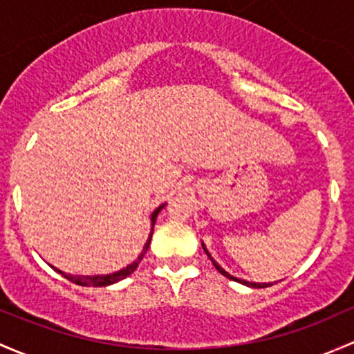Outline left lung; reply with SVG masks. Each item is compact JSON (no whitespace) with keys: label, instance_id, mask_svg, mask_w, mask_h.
<instances>
[{"label":"left lung","instance_id":"1","mask_svg":"<svg viewBox=\"0 0 354 354\" xmlns=\"http://www.w3.org/2000/svg\"><path fill=\"white\" fill-rule=\"evenodd\" d=\"M202 248H203V251H205V252H207V256H208V258H210V261H212V263H214L215 270H217V271H218V273H222V274H224V277H225V278H229V280H234V281H239V283H243V285H245V286H251V288H265V286H270V285H273V283H254V281H245V280H241V278H236V277H232V274H230V273H227V271L224 270V268H222L221 265H218V263H217V261H215V259H214V258H212V256H210V252H208V251H207L205 244H203V243H202Z\"/></svg>","mask_w":354,"mask_h":354}]
</instances>
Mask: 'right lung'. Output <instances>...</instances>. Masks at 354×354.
I'll list each match as a JSON object with an SVG mask.
<instances>
[{
  "mask_svg": "<svg viewBox=\"0 0 354 354\" xmlns=\"http://www.w3.org/2000/svg\"><path fill=\"white\" fill-rule=\"evenodd\" d=\"M165 205H166V203H162V205H159L151 214V234H149L146 244H144L142 252H140V254L137 256L136 261L130 263V265H127L125 268H122V270L113 271V273H106V274H71V273H64V271L57 270V268H54V266H52V268H54V270L57 271L59 274H62V277H64V278H68L69 281H73V283L81 285V286H109V285L117 283V281L124 280V278H127L129 274H132L133 271L137 270V266H139V263L142 261L144 254H146V252H147L149 244H151V237H152V230H154L156 218H158V214L162 210V208H165Z\"/></svg>",
  "mask_w": 354,
  "mask_h": 354,
  "instance_id": "add662e5",
  "label": "right lung"
}]
</instances>
